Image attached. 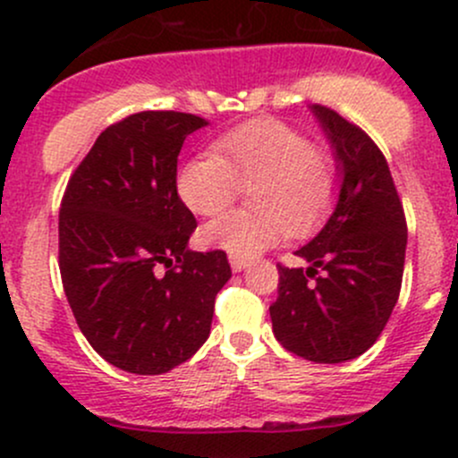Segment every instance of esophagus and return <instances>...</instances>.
<instances>
[{
  "label": "esophagus",
  "mask_w": 458,
  "mask_h": 458,
  "mask_svg": "<svg viewBox=\"0 0 458 458\" xmlns=\"http://www.w3.org/2000/svg\"><path fill=\"white\" fill-rule=\"evenodd\" d=\"M230 267H233V271H241L248 267V260L241 259V256H230Z\"/></svg>",
  "instance_id": "obj_1"
}]
</instances>
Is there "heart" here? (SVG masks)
Returning <instances> with one entry per match:
<instances>
[{"mask_svg": "<svg viewBox=\"0 0 458 458\" xmlns=\"http://www.w3.org/2000/svg\"><path fill=\"white\" fill-rule=\"evenodd\" d=\"M178 195L202 217L224 213L248 189L252 208L234 210L202 230L204 243L241 259L265 252L286 234L304 237L324 221L339 191L333 154L278 119H254L191 156L175 178Z\"/></svg>", "mask_w": 458, "mask_h": 458, "instance_id": "obj_1", "label": "heart"}]
</instances>
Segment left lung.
Instances as JSON below:
<instances>
[{"label": "left lung", "mask_w": 458, "mask_h": 458, "mask_svg": "<svg viewBox=\"0 0 458 458\" xmlns=\"http://www.w3.org/2000/svg\"><path fill=\"white\" fill-rule=\"evenodd\" d=\"M335 149L339 202L304 248L309 269L278 265L269 306L276 339L315 363H344L376 344L398 302L406 219L378 145L333 108L313 104Z\"/></svg>", "instance_id": "left-lung-1"}]
</instances>
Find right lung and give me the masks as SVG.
I'll return each instance as SVG.
<instances>
[{
  "instance_id": "obj_1",
  "label": "right lung",
  "mask_w": 458,
  "mask_h": 458,
  "mask_svg": "<svg viewBox=\"0 0 458 458\" xmlns=\"http://www.w3.org/2000/svg\"><path fill=\"white\" fill-rule=\"evenodd\" d=\"M206 119L143 110L108 125L75 167L58 215L63 289L102 359L156 376L208 339L225 252H191L198 228L175 187L184 139Z\"/></svg>"
}]
</instances>
